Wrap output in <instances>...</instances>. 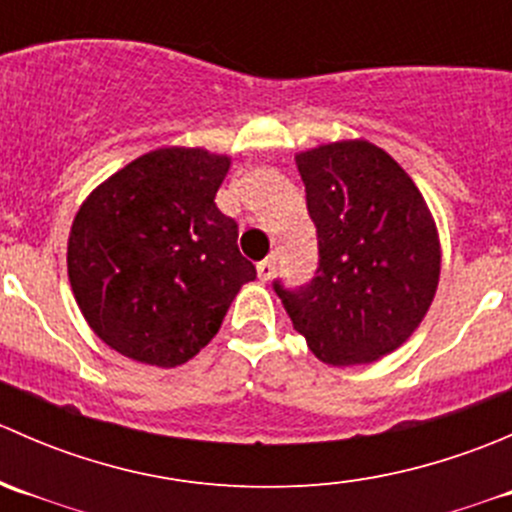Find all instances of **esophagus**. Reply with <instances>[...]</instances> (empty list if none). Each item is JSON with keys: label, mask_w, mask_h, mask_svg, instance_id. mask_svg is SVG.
<instances>
[{"label": "esophagus", "mask_w": 512, "mask_h": 512, "mask_svg": "<svg viewBox=\"0 0 512 512\" xmlns=\"http://www.w3.org/2000/svg\"><path fill=\"white\" fill-rule=\"evenodd\" d=\"M275 270H277V260L272 255L265 257V260H262V262H257V277H260L262 282L270 280V277L275 275Z\"/></svg>", "instance_id": "obj_1"}]
</instances>
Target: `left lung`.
<instances>
[{
  "label": "left lung",
  "mask_w": 512,
  "mask_h": 512,
  "mask_svg": "<svg viewBox=\"0 0 512 512\" xmlns=\"http://www.w3.org/2000/svg\"><path fill=\"white\" fill-rule=\"evenodd\" d=\"M317 227L312 282L275 292L319 361L371 364L399 349L436 297L441 242L421 190L384 148L324 143L294 156Z\"/></svg>",
  "instance_id": "1"
}]
</instances>
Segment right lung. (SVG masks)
<instances>
[{
	"label": "right lung",
	"mask_w": 512,
	"mask_h": 512,
	"mask_svg": "<svg viewBox=\"0 0 512 512\" xmlns=\"http://www.w3.org/2000/svg\"><path fill=\"white\" fill-rule=\"evenodd\" d=\"M230 156L168 146L131 160L81 203L69 282L96 337L151 366H180L218 334L257 277L215 205Z\"/></svg>",
	"instance_id": "add662e5"
}]
</instances>
